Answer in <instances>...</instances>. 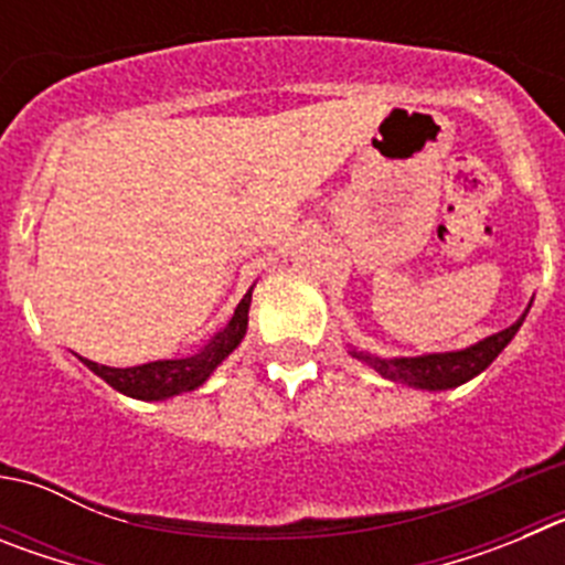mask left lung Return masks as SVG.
Returning a JSON list of instances; mask_svg holds the SVG:
<instances>
[{
  "label": "left lung",
  "mask_w": 565,
  "mask_h": 565,
  "mask_svg": "<svg viewBox=\"0 0 565 565\" xmlns=\"http://www.w3.org/2000/svg\"><path fill=\"white\" fill-rule=\"evenodd\" d=\"M535 299V297H532ZM526 311L512 322L503 331L492 333L487 339H478L476 344H467L461 351H444V353H422V356H393V359H382L373 356L367 351H356L351 348V356L359 359V362L371 364L373 371L382 373L384 379H391V382L404 384V387H416V391H452L458 384L469 382V379H476L478 373H483L489 364L495 362L498 353L507 348L515 333L521 331L523 319H526Z\"/></svg>",
  "instance_id": "1"
}]
</instances>
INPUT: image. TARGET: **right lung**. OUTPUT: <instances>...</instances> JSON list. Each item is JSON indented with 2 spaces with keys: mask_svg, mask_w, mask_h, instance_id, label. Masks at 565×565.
<instances>
[{
  "mask_svg": "<svg viewBox=\"0 0 565 565\" xmlns=\"http://www.w3.org/2000/svg\"><path fill=\"white\" fill-rule=\"evenodd\" d=\"M252 291L248 288L246 297L239 299V306L234 308L232 319L226 322V328L214 333L201 351L192 353V356L183 359H158V362L135 364V367H107V364L89 362V359L78 356L89 371L102 376L104 382L113 387V391L124 393L129 398H138V402H163V398L181 396V393L198 391L201 384L209 382L217 367L228 359V353H234L243 337L248 331V308H252Z\"/></svg>",
  "mask_w": 565,
  "mask_h": 565,
  "instance_id": "obj_1",
  "label": "right lung"
}]
</instances>
